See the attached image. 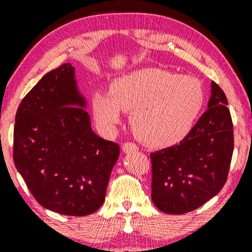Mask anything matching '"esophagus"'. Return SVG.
<instances>
[{"label":"esophagus","mask_w":252,"mask_h":252,"mask_svg":"<svg viewBox=\"0 0 252 252\" xmlns=\"http://www.w3.org/2000/svg\"><path fill=\"white\" fill-rule=\"evenodd\" d=\"M122 149L124 153H131V152H136V150L138 149V147L132 142H124L122 146Z\"/></svg>","instance_id":"34e87169"}]
</instances>
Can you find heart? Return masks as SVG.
<instances>
[{
    "label": "heart",
    "mask_w": 252,
    "mask_h": 252,
    "mask_svg": "<svg viewBox=\"0 0 252 252\" xmlns=\"http://www.w3.org/2000/svg\"><path fill=\"white\" fill-rule=\"evenodd\" d=\"M204 100V89L195 78L144 68L114 80L110 94L97 91L92 111L105 131L120 124L121 110L131 112L136 136L148 146L163 147L189 134Z\"/></svg>",
    "instance_id": "heart-1"
}]
</instances>
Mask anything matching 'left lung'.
<instances>
[{
  "label": "left lung",
  "instance_id": "8db88e82",
  "mask_svg": "<svg viewBox=\"0 0 252 252\" xmlns=\"http://www.w3.org/2000/svg\"><path fill=\"white\" fill-rule=\"evenodd\" d=\"M227 99L212 82L209 108L179 144L150 154L152 200L158 210L182 215L202 206L227 180L233 124Z\"/></svg>",
  "mask_w": 252,
  "mask_h": 252
}]
</instances>
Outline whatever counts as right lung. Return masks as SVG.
Listing matches in <instances>:
<instances>
[{"label": "right lung", "instance_id": "1", "mask_svg": "<svg viewBox=\"0 0 252 252\" xmlns=\"http://www.w3.org/2000/svg\"><path fill=\"white\" fill-rule=\"evenodd\" d=\"M70 63L48 72L20 103L13 158L45 209L65 216L96 212L105 200L120 146L94 134Z\"/></svg>", "mask_w": 252, "mask_h": 252}]
</instances>
